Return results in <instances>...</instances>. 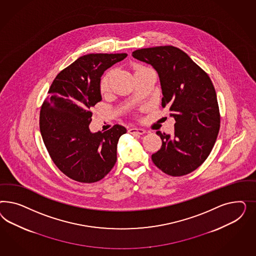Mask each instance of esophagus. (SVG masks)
<instances>
[{"instance_id":"34e87169","label":"esophagus","mask_w":256,"mask_h":256,"mask_svg":"<svg viewBox=\"0 0 256 256\" xmlns=\"http://www.w3.org/2000/svg\"><path fill=\"white\" fill-rule=\"evenodd\" d=\"M128 133L130 134H139V135H142L146 133V130L140 128H132L128 130Z\"/></svg>"}]
</instances>
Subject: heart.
<instances>
[{"label": "heart", "mask_w": 256, "mask_h": 256, "mask_svg": "<svg viewBox=\"0 0 256 256\" xmlns=\"http://www.w3.org/2000/svg\"><path fill=\"white\" fill-rule=\"evenodd\" d=\"M142 68H146L144 66H139L135 68V73L139 70H142ZM110 77H112V72L108 71L107 73H105L103 75V77L101 78L100 84V89L101 93H106L108 90V87H110Z\"/></svg>", "instance_id": "obj_1"}]
</instances>
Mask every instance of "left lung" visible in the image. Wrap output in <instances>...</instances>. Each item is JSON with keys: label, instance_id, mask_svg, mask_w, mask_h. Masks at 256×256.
I'll return each mask as SVG.
<instances>
[{"label": "left lung", "instance_id": "1", "mask_svg": "<svg viewBox=\"0 0 256 256\" xmlns=\"http://www.w3.org/2000/svg\"><path fill=\"white\" fill-rule=\"evenodd\" d=\"M132 56L156 70L162 106H168L176 120L172 135L156 132L162 144L152 160L172 176L188 174L208 158L217 140L220 116L214 86L208 73L178 48H140Z\"/></svg>", "mask_w": 256, "mask_h": 256}]
</instances>
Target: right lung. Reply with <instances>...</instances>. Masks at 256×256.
<instances>
[{"label":"right lung","mask_w":256,"mask_h":256,"mask_svg":"<svg viewBox=\"0 0 256 256\" xmlns=\"http://www.w3.org/2000/svg\"><path fill=\"white\" fill-rule=\"evenodd\" d=\"M126 54L84 55L54 78L40 110L42 139L52 162L70 178L98 182L116 162L117 142L126 132L114 124L107 132L92 133V108L101 100L100 78Z\"/></svg>","instance_id":"right-lung-1"}]
</instances>
